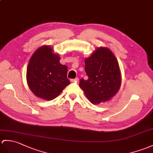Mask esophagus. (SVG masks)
Listing matches in <instances>:
<instances>
[{
	"label": "esophagus",
	"instance_id": "1",
	"mask_svg": "<svg viewBox=\"0 0 153 153\" xmlns=\"http://www.w3.org/2000/svg\"><path fill=\"white\" fill-rule=\"evenodd\" d=\"M70 81H71V82H77V81H79V79H78L77 77H76V78H75V79H71Z\"/></svg>",
	"mask_w": 153,
	"mask_h": 153
}]
</instances>
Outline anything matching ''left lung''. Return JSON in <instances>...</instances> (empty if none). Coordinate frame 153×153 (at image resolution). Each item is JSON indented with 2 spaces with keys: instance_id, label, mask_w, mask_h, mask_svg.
I'll use <instances>...</instances> for the list:
<instances>
[{
  "instance_id": "obj_1",
  "label": "left lung",
  "mask_w": 153,
  "mask_h": 153,
  "mask_svg": "<svg viewBox=\"0 0 153 153\" xmlns=\"http://www.w3.org/2000/svg\"><path fill=\"white\" fill-rule=\"evenodd\" d=\"M85 70L88 79H81L79 87L92 104L108 102L118 93L121 74L117 59L109 48H97L85 58Z\"/></svg>"
}]
</instances>
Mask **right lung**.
<instances>
[{"instance_id":"add662e5","label":"right lung","mask_w":153,"mask_h":153,"mask_svg":"<svg viewBox=\"0 0 153 153\" xmlns=\"http://www.w3.org/2000/svg\"><path fill=\"white\" fill-rule=\"evenodd\" d=\"M60 57L50 45L38 48L28 62L27 82L36 97L51 100L62 93L70 82L67 78L68 68L60 63Z\"/></svg>"}]
</instances>
